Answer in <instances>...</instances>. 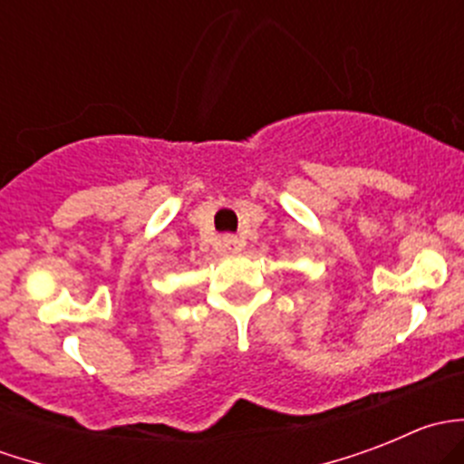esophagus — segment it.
<instances>
[{
  "label": "esophagus",
  "instance_id": "34e87169",
  "mask_svg": "<svg viewBox=\"0 0 464 464\" xmlns=\"http://www.w3.org/2000/svg\"><path fill=\"white\" fill-rule=\"evenodd\" d=\"M222 246L227 251H233V254H236V251L242 249V240H237L236 236H224L222 237Z\"/></svg>",
  "mask_w": 464,
  "mask_h": 464
}]
</instances>
